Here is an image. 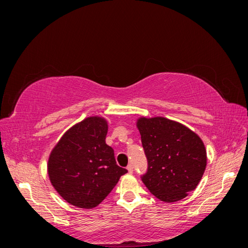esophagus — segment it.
Here are the masks:
<instances>
[{
  "label": "esophagus",
  "mask_w": 248,
  "mask_h": 248,
  "mask_svg": "<svg viewBox=\"0 0 248 248\" xmlns=\"http://www.w3.org/2000/svg\"><path fill=\"white\" fill-rule=\"evenodd\" d=\"M127 170H128V171L130 172V174H131V172H133V166H132L131 163H129L128 166H127Z\"/></svg>",
  "instance_id": "34e87169"
}]
</instances>
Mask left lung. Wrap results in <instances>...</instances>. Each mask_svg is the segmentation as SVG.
Returning a JSON list of instances; mask_svg holds the SVG:
<instances>
[{
  "label": "left lung",
  "mask_w": 248,
  "mask_h": 248,
  "mask_svg": "<svg viewBox=\"0 0 248 248\" xmlns=\"http://www.w3.org/2000/svg\"><path fill=\"white\" fill-rule=\"evenodd\" d=\"M148 160L141 181L160 201L184 199L197 188L207 166L204 142L186 126L167 118H140L137 123Z\"/></svg>",
  "instance_id": "1"
}]
</instances>
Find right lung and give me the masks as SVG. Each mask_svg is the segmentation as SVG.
I'll return each instance as SVG.
<instances>
[{
  "label": "right lung",
  "mask_w": 248,
  "mask_h": 248,
  "mask_svg": "<svg viewBox=\"0 0 248 248\" xmlns=\"http://www.w3.org/2000/svg\"><path fill=\"white\" fill-rule=\"evenodd\" d=\"M107 133L103 118H87L66 131L49 155L50 182L73 206H98L127 172L118 166L114 150L106 144Z\"/></svg>",
  "instance_id": "add662e5"
}]
</instances>
